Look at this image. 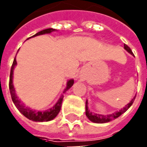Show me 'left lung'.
I'll return each mask as SVG.
<instances>
[{
	"label": "left lung",
	"mask_w": 147,
	"mask_h": 147,
	"mask_svg": "<svg viewBox=\"0 0 147 147\" xmlns=\"http://www.w3.org/2000/svg\"><path fill=\"white\" fill-rule=\"evenodd\" d=\"M124 48L129 52V53L133 54V52L131 50V49L129 48V46L127 45H124ZM136 98V96L134 97V98L132 99V101L129 102V104H127L124 108L121 109L119 111H117V112H115L113 114L107 115H98V114H94L93 112H91L88 109V102H86V106H85V114H86V116L89 118V120H91L92 122H94V123H98V124H103V123H107V122H110L113 119L118 118L119 115H121L122 114H124V112L128 110V109L132 106V104L134 103V99Z\"/></svg>",
	"instance_id": "8db88e82"
}]
</instances>
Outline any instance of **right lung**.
<instances>
[{"label": "right lung", "mask_w": 147, "mask_h": 147, "mask_svg": "<svg viewBox=\"0 0 147 147\" xmlns=\"http://www.w3.org/2000/svg\"><path fill=\"white\" fill-rule=\"evenodd\" d=\"M55 29H53V28H48V29H45L43 31H40L37 32L36 35H34L32 36H39V35H43V34H45V33H50L53 32ZM17 64V62H16V59L14 58L13 59V64H12V67H11V69H10V76H9V92H10V94H11V98H12V101H13V104L15 105V107L18 108V110L22 113V114L27 117L28 119H31L32 121H36V122H44V121H49L51 119H54L58 114L59 113L60 110H61V107H62V102H63V97L62 96L60 98L58 99V102L55 104L53 107V108H50L45 111H33V110H31L30 108H28L26 107L24 105H23L21 101L18 98L17 95L15 94V91H14V88H13V68L15 67V65ZM74 84L73 80H70L67 81V88L65 89V90L63 91V94H65L67 90H68Z\"/></svg>", "instance_id": "obj_1"}]
</instances>
